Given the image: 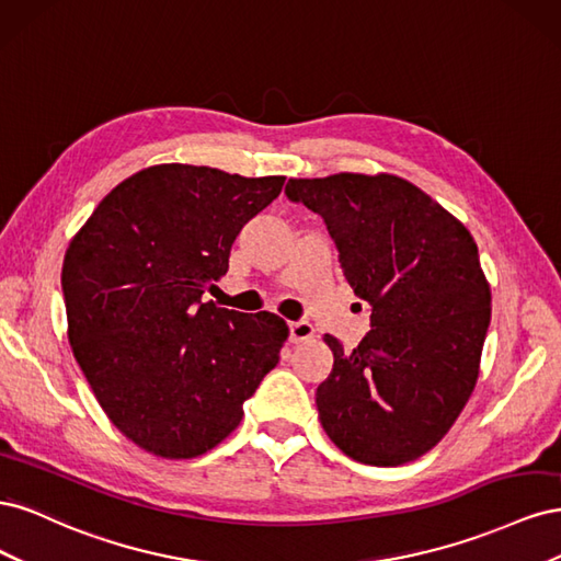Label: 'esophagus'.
Listing matches in <instances>:
<instances>
[{
	"instance_id": "34e87169",
	"label": "esophagus",
	"mask_w": 561,
	"mask_h": 561,
	"mask_svg": "<svg viewBox=\"0 0 561 561\" xmlns=\"http://www.w3.org/2000/svg\"><path fill=\"white\" fill-rule=\"evenodd\" d=\"M313 325L309 320H295L290 322V342L299 344V342H307V339L313 336Z\"/></svg>"
}]
</instances>
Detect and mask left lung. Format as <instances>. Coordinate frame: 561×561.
I'll return each instance as SVG.
<instances>
[{
  "label": "left lung",
  "instance_id": "1",
  "mask_svg": "<svg viewBox=\"0 0 561 561\" xmlns=\"http://www.w3.org/2000/svg\"><path fill=\"white\" fill-rule=\"evenodd\" d=\"M285 194L325 222L371 330L334 353L316 390L322 428L353 461L402 466L431 451L480 375L491 293L470 231L398 175L290 180Z\"/></svg>",
  "mask_w": 561,
  "mask_h": 561
}]
</instances>
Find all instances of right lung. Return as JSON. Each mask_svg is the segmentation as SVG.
Returning a JSON list of instances; mask_svg holds the SVG:
<instances>
[{"instance_id":"right-lung-1","label":"right lung","mask_w":561,"mask_h":561,"mask_svg":"<svg viewBox=\"0 0 561 561\" xmlns=\"http://www.w3.org/2000/svg\"><path fill=\"white\" fill-rule=\"evenodd\" d=\"M283 182L151 165L116 184L70 241L62 295L75 358L110 421L145 451L206 454L278 365L283 318L201 297Z\"/></svg>"}]
</instances>
